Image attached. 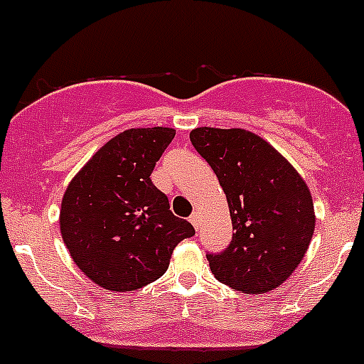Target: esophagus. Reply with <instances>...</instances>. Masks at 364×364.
<instances>
[{
  "mask_svg": "<svg viewBox=\"0 0 364 364\" xmlns=\"http://www.w3.org/2000/svg\"><path fill=\"white\" fill-rule=\"evenodd\" d=\"M189 222L193 223V225H195V229H198V223H200V216L196 215V213H193L191 216H189Z\"/></svg>",
  "mask_w": 364,
  "mask_h": 364,
  "instance_id": "1",
  "label": "esophagus"
}]
</instances>
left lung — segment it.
I'll list each match as a JSON object with an SVG mask.
<instances>
[{
	"mask_svg": "<svg viewBox=\"0 0 364 364\" xmlns=\"http://www.w3.org/2000/svg\"><path fill=\"white\" fill-rule=\"evenodd\" d=\"M189 139L218 176L235 231L223 251L205 255L213 274L247 294L272 291L296 271L309 249L316 225L311 191L255 133L196 128Z\"/></svg>",
	"mask_w": 364,
	"mask_h": 364,
	"instance_id": "8db88e82",
	"label": "left lung"
}]
</instances>
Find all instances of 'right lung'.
Returning <instances> with one entry per match:
<instances>
[{"instance_id":"right-lung-1","label":"right lung","mask_w":364,"mask_h":364,"mask_svg":"<svg viewBox=\"0 0 364 364\" xmlns=\"http://www.w3.org/2000/svg\"><path fill=\"white\" fill-rule=\"evenodd\" d=\"M175 129H126L73 176L61 204V235L75 265L108 291H135L168 271L173 251L195 235L175 216L151 173Z\"/></svg>"}]
</instances>
